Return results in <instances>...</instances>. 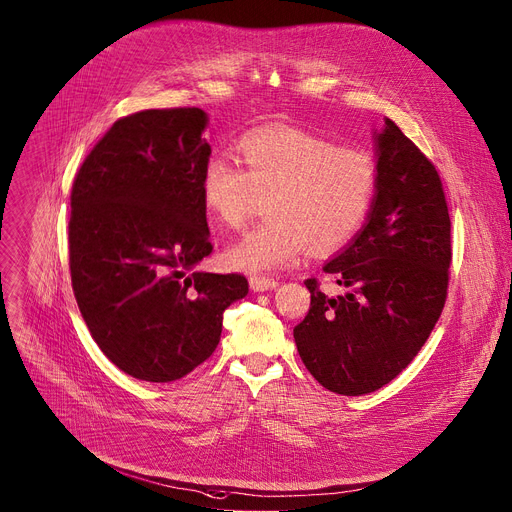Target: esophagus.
Listing matches in <instances>:
<instances>
[{"label":"esophagus","instance_id":"34e87169","mask_svg":"<svg viewBox=\"0 0 512 512\" xmlns=\"http://www.w3.org/2000/svg\"><path fill=\"white\" fill-rule=\"evenodd\" d=\"M249 284H251V290H255V292H265V290H274V288L278 286V280H274V278H263V276H251Z\"/></svg>","mask_w":512,"mask_h":512}]
</instances>
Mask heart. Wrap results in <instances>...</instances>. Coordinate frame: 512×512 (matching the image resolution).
I'll list each match as a JSON object with an SVG mask.
<instances>
[{
    "label": "heart",
    "mask_w": 512,
    "mask_h": 512,
    "mask_svg": "<svg viewBox=\"0 0 512 512\" xmlns=\"http://www.w3.org/2000/svg\"><path fill=\"white\" fill-rule=\"evenodd\" d=\"M228 154L208 160L201 199L214 222L241 228L267 199V220L224 253L232 269L267 274L298 263L304 249L346 247L368 220L381 189L377 158L360 148L290 127H261Z\"/></svg>",
    "instance_id": "1"
}]
</instances>
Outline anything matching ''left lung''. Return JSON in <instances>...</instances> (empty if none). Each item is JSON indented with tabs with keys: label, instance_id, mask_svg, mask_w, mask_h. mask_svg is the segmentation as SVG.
<instances>
[{
	"label": "left lung",
	"instance_id": "obj_1",
	"mask_svg": "<svg viewBox=\"0 0 512 512\" xmlns=\"http://www.w3.org/2000/svg\"><path fill=\"white\" fill-rule=\"evenodd\" d=\"M381 189L368 224L323 271L346 292L304 284L311 309L294 327L313 377L339 395L372 393L410 364L447 302L451 218L436 166L403 131L379 133Z\"/></svg>",
	"mask_w": 512,
	"mask_h": 512
}]
</instances>
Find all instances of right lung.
<instances>
[{"mask_svg": "<svg viewBox=\"0 0 512 512\" xmlns=\"http://www.w3.org/2000/svg\"><path fill=\"white\" fill-rule=\"evenodd\" d=\"M201 109H148L117 119L72 187L70 274L98 348L125 374L177 381L206 362L241 274H203L214 249L201 199L210 144Z\"/></svg>", "mask_w": 512, "mask_h": 512, "instance_id": "1", "label": "right lung"}]
</instances>
